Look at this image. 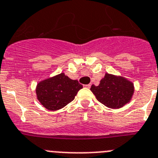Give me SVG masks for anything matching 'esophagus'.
Returning <instances> with one entry per match:
<instances>
[{"label":"esophagus","mask_w":158,"mask_h":158,"mask_svg":"<svg viewBox=\"0 0 158 158\" xmlns=\"http://www.w3.org/2000/svg\"><path fill=\"white\" fill-rule=\"evenodd\" d=\"M90 86H91V85H90V84L84 85V87H86V88H90Z\"/></svg>","instance_id":"1"}]
</instances>
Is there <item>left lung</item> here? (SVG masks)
<instances>
[{
    "label": "left lung",
    "mask_w": 158,
    "mask_h": 158,
    "mask_svg": "<svg viewBox=\"0 0 158 158\" xmlns=\"http://www.w3.org/2000/svg\"><path fill=\"white\" fill-rule=\"evenodd\" d=\"M90 90L104 106L116 109L131 102L135 86L133 82L123 76L106 73L98 86L92 85Z\"/></svg>",
    "instance_id": "8db88e82"
}]
</instances>
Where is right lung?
<instances>
[{"mask_svg": "<svg viewBox=\"0 0 158 158\" xmlns=\"http://www.w3.org/2000/svg\"><path fill=\"white\" fill-rule=\"evenodd\" d=\"M82 86L71 79L64 73L40 81L36 86L37 99L45 109L56 111L62 109L75 99Z\"/></svg>", "mask_w": 158, "mask_h": 158, "instance_id": "obj_1", "label": "right lung"}]
</instances>
